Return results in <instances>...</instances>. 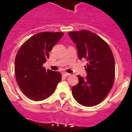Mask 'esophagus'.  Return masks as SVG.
Listing matches in <instances>:
<instances>
[{
  "mask_svg": "<svg viewBox=\"0 0 132 132\" xmlns=\"http://www.w3.org/2000/svg\"><path fill=\"white\" fill-rule=\"evenodd\" d=\"M63 75H64V76H70V73H66V72H64V73H63Z\"/></svg>",
  "mask_w": 132,
  "mask_h": 132,
  "instance_id": "34e87169",
  "label": "esophagus"
}]
</instances>
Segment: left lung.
<instances>
[{
    "label": "left lung",
    "instance_id": "left-lung-1",
    "mask_svg": "<svg viewBox=\"0 0 132 132\" xmlns=\"http://www.w3.org/2000/svg\"><path fill=\"white\" fill-rule=\"evenodd\" d=\"M68 35L76 44L79 59L87 61V77L77 76L79 83L72 88L73 96L83 106H94L105 99L114 83L113 53L102 38L89 30L69 32Z\"/></svg>",
    "mask_w": 132,
    "mask_h": 132
}]
</instances>
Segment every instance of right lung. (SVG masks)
<instances>
[{"instance_id":"obj_1","label":"right lung","mask_w":132,"mask_h":132,"mask_svg":"<svg viewBox=\"0 0 132 132\" xmlns=\"http://www.w3.org/2000/svg\"><path fill=\"white\" fill-rule=\"evenodd\" d=\"M63 32L34 34L18 50L15 59V75L19 88L28 98L41 101L52 95L62 79L59 72L45 70L43 64Z\"/></svg>"}]
</instances>
